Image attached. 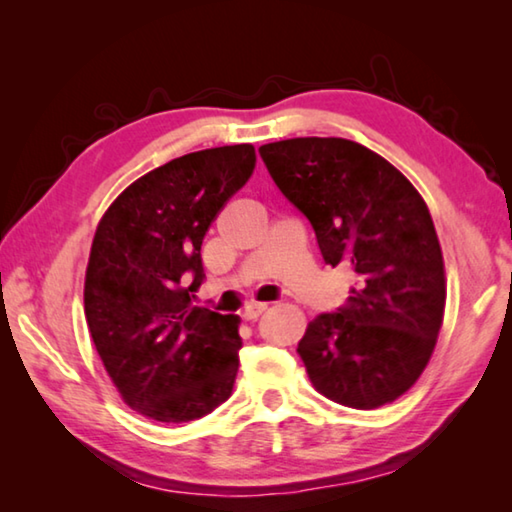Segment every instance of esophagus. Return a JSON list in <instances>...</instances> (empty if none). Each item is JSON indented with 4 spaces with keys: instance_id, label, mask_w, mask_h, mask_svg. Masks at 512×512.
<instances>
[{
    "instance_id": "obj_1",
    "label": "esophagus",
    "mask_w": 512,
    "mask_h": 512,
    "mask_svg": "<svg viewBox=\"0 0 512 512\" xmlns=\"http://www.w3.org/2000/svg\"><path fill=\"white\" fill-rule=\"evenodd\" d=\"M266 309H268L266 302H250V305H246L244 311H241V318H244V320H257L259 316L264 314Z\"/></svg>"
}]
</instances>
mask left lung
Returning a JSON list of instances; mask_svg holds the SVG:
<instances>
[{
    "label": "left lung",
    "mask_w": 512,
    "mask_h": 512,
    "mask_svg": "<svg viewBox=\"0 0 512 512\" xmlns=\"http://www.w3.org/2000/svg\"><path fill=\"white\" fill-rule=\"evenodd\" d=\"M280 192L307 216L329 266L354 287L307 325L298 354L320 395L370 411L420 379L443 327L447 280L429 207L400 169L343 137L264 144Z\"/></svg>",
    "instance_id": "1"
}]
</instances>
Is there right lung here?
Returning a JSON list of instances; mask_svg holds the SVG:
<instances>
[{
	"label": "right lung",
	"instance_id": "add662e5",
	"mask_svg": "<svg viewBox=\"0 0 512 512\" xmlns=\"http://www.w3.org/2000/svg\"><path fill=\"white\" fill-rule=\"evenodd\" d=\"M255 146L187 153L144 173L103 212L85 271V318L112 384L158 422L203 418L239 368V316L194 307L201 246L255 171Z\"/></svg>",
	"mask_w": 512,
	"mask_h": 512
}]
</instances>
